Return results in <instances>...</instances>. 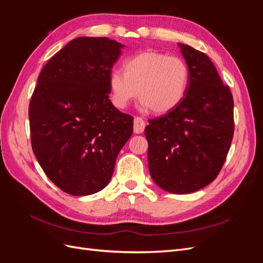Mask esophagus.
<instances>
[{
  "label": "esophagus",
  "instance_id": "esophagus-1",
  "mask_svg": "<svg viewBox=\"0 0 263 263\" xmlns=\"http://www.w3.org/2000/svg\"><path fill=\"white\" fill-rule=\"evenodd\" d=\"M146 123L141 117H135L134 119V133L135 134H141L145 129Z\"/></svg>",
  "mask_w": 263,
  "mask_h": 263
}]
</instances>
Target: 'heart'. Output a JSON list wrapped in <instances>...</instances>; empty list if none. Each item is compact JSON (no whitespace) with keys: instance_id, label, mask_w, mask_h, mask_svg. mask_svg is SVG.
I'll return each instance as SVG.
<instances>
[{"instance_id":"b5f03b06","label":"heart","mask_w":263,"mask_h":263,"mask_svg":"<svg viewBox=\"0 0 263 263\" xmlns=\"http://www.w3.org/2000/svg\"><path fill=\"white\" fill-rule=\"evenodd\" d=\"M190 83V69L181 58L158 51H146L127 59L124 72L110 71V100L125 108L137 98L144 107L163 114L177 107L184 99Z\"/></svg>"}]
</instances>
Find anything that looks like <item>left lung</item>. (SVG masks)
Returning a JSON list of instances; mask_svg holds the SVG:
<instances>
[{
  "instance_id": "left-lung-1",
  "label": "left lung",
  "mask_w": 263,
  "mask_h": 263,
  "mask_svg": "<svg viewBox=\"0 0 263 263\" xmlns=\"http://www.w3.org/2000/svg\"><path fill=\"white\" fill-rule=\"evenodd\" d=\"M190 69L184 99L149 119L148 166L158 186L187 194L210 184L222 168L234 137V100L204 52L178 44Z\"/></svg>"
}]
</instances>
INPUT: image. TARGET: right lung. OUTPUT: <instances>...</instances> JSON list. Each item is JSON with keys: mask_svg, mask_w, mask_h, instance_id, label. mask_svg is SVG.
I'll return each mask as SVG.
<instances>
[{"mask_svg": "<svg viewBox=\"0 0 263 263\" xmlns=\"http://www.w3.org/2000/svg\"><path fill=\"white\" fill-rule=\"evenodd\" d=\"M122 47L107 37L76 38L38 77L28 108L31 148L46 176L68 194L104 189L133 134L134 117L108 97Z\"/></svg>", "mask_w": 263, "mask_h": 263, "instance_id": "add662e5", "label": "right lung"}]
</instances>
